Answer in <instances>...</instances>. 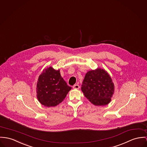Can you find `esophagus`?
I'll return each mask as SVG.
<instances>
[{
  "label": "esophagus",
  "instance_id": "esophagus-1",
  "mask_svg": "<svg viewBox=\"0 0 147 147\" xmlns=\"http://www.w3.org/2000/svg\"><path fill=\"white\" fill-rule=\"evenodd\" d=\"M79 87H79V86L78 84H75V85L73 86V88L74 89L78 90L79 88Z\"/></svg>",
  "mask_w": 147,
  "mask_h": 147
}]
</instances>
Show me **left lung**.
Masks as SVG:
<instances>
[{"label": "left lung", "mask_w": 147, "mask_h": 147, "mask_svg": "<svg viewBox=\"0 0 147 147\" xmlns=\"http://www.w3.org/2000/svg\"><path fill=\"white\" fill-rule=\"evenodd\" d=\"M114 89L111 77L106 70L101 68L88 71L81 87L85 97L96 106L109 104L113 96Z\"/></svg>", "instance_id": "1"}]
</instances>
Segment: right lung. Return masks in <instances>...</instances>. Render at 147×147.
<instances>
[{"label": "right lung", "instance_id": "add662e5", "mask_svg": "<svg viewBox=\"0 0 147 147\" xmlns=\"http://www.w3.org/2000/svg\"><path fill=\"white\" fill-rule=\"evenodd\" d=\"M71 89L61 77L60 70L50 67L44 69L38 77L37 97L42 105L54 107L64 100Z\"/></svg>", "mask_w": 147, "mask_h": 147}]
</instances>
